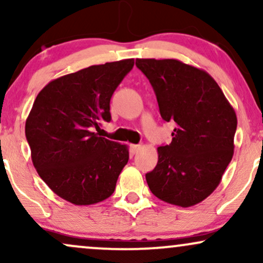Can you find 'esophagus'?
<instances>
[{
  "mask_svg": "<svg viewBox=\"0 0 263 263\" xmlns=\"http://www.w3.org/2000/svg\"><path fill=\"white\" fill-rule=\"evenodd\" d=\"M131 148H132V152H134V153H137L138 151L141 149V144H132Z\"/></svg>",
  "mask_w": 263,
  "mask_h": 263,
  "instance_id": "obj_1",
  "label": "esophagus"
}]
</instances>
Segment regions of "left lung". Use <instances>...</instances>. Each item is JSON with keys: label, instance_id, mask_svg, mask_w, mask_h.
I'll list each match as a JSON object with an SVG mask.
<instances>
[{"label": "left lung", "instance_id": "left-lung-1", "mask_svg": "<svg viewBox=\"0 0 263 263\" xmlns=\"http://www.w3.org/2000/svg\"><path fill=\"white\" fill-rule=\"evenodd\" d=\"M136 65L155 90L162 119L177 123L171 143L157 149L147 184L165 203L193 206L216 189L231 162L236 114L203 69L177 59H137Z\"/></svg>", "mask_w": 263, "mask_h": 263}]
</instances>
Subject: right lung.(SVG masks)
<instances>
[{
	"label": "right lung",
	"instance_id": "right-lung-1",
	"mask_svg": "<svg viewBox=\"0 0 263 263\" xmlns=\"http://www.w3.org/2000/svg\"><path fill=\"white\" fill-rule=\"evenodd\" d=\"M134 59L81 69L47 84L26 121V137L39 177L75 205L100 203L112 195L128 162L126 144L95 132L110 122L111 96L134 68Z\"/></svg>",
	"mask_w": 263,
	"mask_h": 263
}]
</instances>
